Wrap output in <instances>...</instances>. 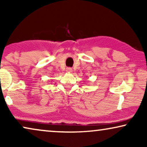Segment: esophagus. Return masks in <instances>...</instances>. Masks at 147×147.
<instances>
[{"label": "esophagus", "instance_id": "esophagus-1", "mask_svg": "<svg viewBox=\"0 0 147 147\" xmlns=\"http://www.w3.org/2000/svg\"><path fill=\"white\" fill-rule=\"evenodd\" d=\"M66 71L68 72V73H71V72H72V69L71 67H67L66 69Z\"/></svg>", "mask_w": 147, "mask_h": 147}]
</instances>
